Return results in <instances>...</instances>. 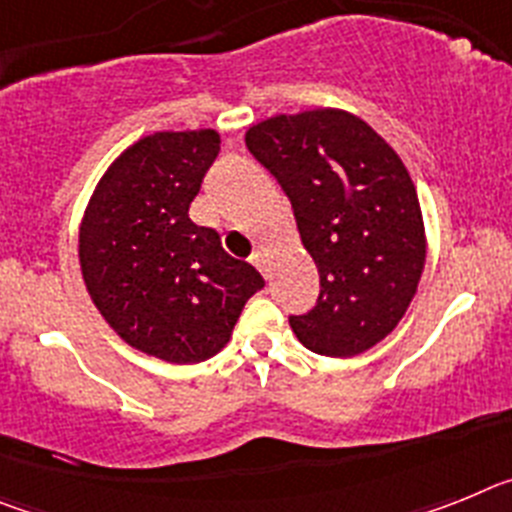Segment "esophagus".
<instances>
[{
	"label": "esophagus",
	"mask_w": 512,
	"mask_h": 512,
	"mask_svg": "<svg viewBox=\"0 0 512 512\" xmlns=\"http://www.w3.org/2000/svg\"><path fill=\"white\" fill-rule=\"evenodd\" d=\"M251 264L256 266V269H259L261 274H266V253H264V251H253Z\"/></svg>",
	"instance_id": "1"
}]
</instances>
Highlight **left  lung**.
<instances>
[{"label": "left lung", "mask_w": 512, "mask_h": 512, "mask_svg": "<svg viewBox=\"0 0 512 512\" xmlns=\"http://www.w3.org/2000/svg\"><path fill=\"white\" fill-rule=\"evenodd\" d=\"M284 189L320 274L305 315H289L320 356H356L395 330L418 289L425 230L415 184L384 138L341 110L277 115L246 133Z\"/></svg>", "instance_id": "obj_1"}]
</instances>
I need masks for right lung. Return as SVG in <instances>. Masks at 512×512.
<instances>
[{"label": "right lung", "instance_id": "obj_1", "mask_svg": "<svg viewBox=\"0 0 512 512\" xmlns=\"http://www.w3.org/2000/svg\"><path fill=\"white\" fill-rule=\"evenodd\" d=\"M220 153L215 130L156 133L117 158L79 230L81 274L117 336L171 364H200L230 341L264 277L189 220Z\"/></svg>", "mask_w": 512, "mask_h": 512}]
</instances>
